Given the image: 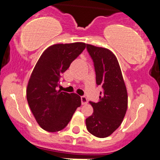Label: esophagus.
<instances>
[{
    "label": "esophagus",
    "mask_w": 160,
    "mask_h": 160,
    "mask_svg": "<svg viewBox=\"0 0 160 160\" xmlns=\"http://www.w3.org/2000/svg\"><path fill=\"white\" fill-rule=\"evenodd\" d=\"M88 99H87V98L86 97H84V96H83V97H81V104H88Z\"/></svg>",
    "instance_id": "obj_1"
}]
</instances>
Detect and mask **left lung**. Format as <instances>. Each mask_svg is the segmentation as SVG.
I'll use <instances>...</instances> for the list:
<instances>
[{
    "instance_id": "1",
    "label": "left lung",
    "mask_w": 160,
    "mask_h": 160,
    "mask_svg": "<svg viewBox=\"0 0 160 160\" xmlns=\"http://www.w3.org/2000/svg\"><path fill=\"white\" fill-rule=\"evenodd\" d=\"M96 72V83L102 87L99 101H90L93 112L86 119L88 132L98 138L111 135L122 124L128 108V93L115 55L106 48L87 44Z\"/></svg>"
}]
</instances>
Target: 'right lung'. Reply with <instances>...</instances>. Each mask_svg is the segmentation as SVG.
<instances>
[{"mask_svg":"<svg viewBox=\"0 0 160 160\" xmlns=\"http://www.w3.org/2000/svg\"><path fill=\"white\" fill-rule=\"evenodd\" d=\"M86 48L84 42L55 44L45 50L35 64L26 88L31 111L42 129H63L70 122L81 98L75 93L56 90L59 77Z\"/></svg>","mask_w":160,"mask_h":160,"instance_id":"add662e5","label":"right lung"}]
</instances>
